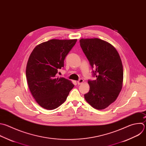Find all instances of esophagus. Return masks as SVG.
<instances>
[{
	"label": "esophagus",
	"instance_id": "obj_1",
	"mask_svg": "<svg viewBox=\"0 0 146 146\" xmlns=\"http://www.w3.org/2000/svg\"><path fill=\"white\" fill-rule=\"evenodd\" d=\"M83 82H84V80L82 79V78H80V79H79V80L77 81V84H78V85H80V84H81Z\"/></svg>",
	"mask_w": 146,
	"mask_h": 146
}]
</instances>
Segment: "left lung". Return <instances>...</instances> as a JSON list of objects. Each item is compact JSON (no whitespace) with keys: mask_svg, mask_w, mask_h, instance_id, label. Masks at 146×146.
<instances>
[{"mask_svg":"<svg viewBox=\"0 0 146 146\" xmlns=\"http://www.w3.org/2000/svg\"><path fill=\"white\" fill-rule=\"evenodd\" d=\"M80 46L92 69L95 80H88L90 90L86 101L97 110H104L113 103L120 92L123 68L116 48L99 38L81 39Z\"/></svg>","mask_w":146,"mask_h":146,"instance_id":"8db88e82","label":"left lung"}]
</instances>
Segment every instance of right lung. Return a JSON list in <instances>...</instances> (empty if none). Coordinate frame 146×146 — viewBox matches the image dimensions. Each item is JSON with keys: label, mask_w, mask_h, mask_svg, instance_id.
<instances>
[{"label": "right lung", "mask_w": 146, "mask_h": 146, "mask_svg": "<svg viewBox=\"0 0 146 146\" xmlns=\"http://www.w3.org/2000/svg\"><path fill=\"white\" fill-rule=\"evenodd\" d=\"M77 39H51L37 45L31 52L26 75L29 89L37 103L52 110L66 100L74 87L70 81L57 77Z\"/></svg>", "instance_id": "right-lung-1"}]
</instances>
